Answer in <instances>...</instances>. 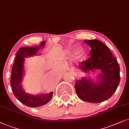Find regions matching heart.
<instances>
[{"label": "heart", "mask_w": 129, "mask_h": 129, "mask_svg": "<svg viewBox=\"0 0 129 129\" xmlns=\"http://www.w3.org/2000/svg\"><path fill=\"white\" fill-rule=\"evenodd\" d=\"M84 55V51H82V49L78 50V52H77V59H81V58L83 57Z\"/></svg>", "instance_id": "obj_1"}]
</instances>
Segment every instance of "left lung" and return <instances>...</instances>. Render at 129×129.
I'll use <instances>...</instances> for the list:
<instances>
[{
	"mask_svg": "<svg viewBox=\"0 0 129 129\" xmlns=\"http://www.w3.org/2000/svg\"><path fill=\"white\" fill-rule=\"evenodd\" d=\"M91 47L90 57L82 62L79 70L85 73L100 71L96 80L84 77L75 80V88L79 98L89 103H100L111 97L120 82V67L105 44L99 40L84 41Z\"/></svg>",
	"mask_w": 129,
	"mask_h": 129,
	"instance_id": "obj_1",
	"label": "left lung"
}]
</instances>
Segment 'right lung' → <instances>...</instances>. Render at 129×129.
Masks as SVG:
<instances>
[{
  "mask_svg": "<svg viewBox=\"0 0 129 129\" xmlns=\"http://www.w3.org/2000/svg\"><path fill=\"white\" fill-rule=\"evenodd\" d=\"M45 44V41H42L39 45L22 47L16 53L12 69L11 84L15 97L27 107H37L44 106L50 102L52 97L53 92L49 94L40 93L37 95L27 93L25 92L22 85L25 74V58L40 55L39 50L43 49Z\"/></svg>",
  "mask_w": 129,
  "mask_h": 129,
  "instance_id": "1",
  "label": "right lung"
}]
</instances>
